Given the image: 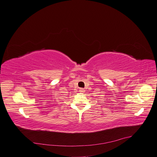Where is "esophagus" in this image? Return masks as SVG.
I'll list each match as a JSON object with an SVG mask.
<instances>
[{
	"instance_id": "obj_1",
	"label": "esophagus",
	"mask_w": 157,
	"mask_h": 157,
	"mask_svg": "<svg viewBox=\"0 0 157 157\" xmlns=\"http://www.w3.org/2000/svg\"><path fill=\"white\" fill-rule=\"evenodd\" d=\"M79 91V93H84L85 91V89H83V88H80Z\"/></svg>"
}]
</instances>
